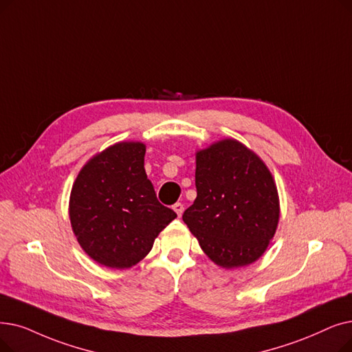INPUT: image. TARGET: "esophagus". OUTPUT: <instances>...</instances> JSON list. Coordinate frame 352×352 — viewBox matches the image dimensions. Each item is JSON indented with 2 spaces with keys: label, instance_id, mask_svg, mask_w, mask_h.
<instances>
[{
  "label": "esophagus",
  "instance_id": "esophagus-1",
  "mask_svg": "<svg viewBox=\"0 0 352 352\" xmlns=\"http://www.w3.org/2000/svg\"><path fill=\"white\" fill-rule=\"evenodd\" d=\"M173 208H174V211L178 214V217H181L182 212H184V206H182L181 203H175V204L173 206Z\"/></svg>",
  "mask_w": 352,
  "mask_h": 352
}]
</instances>
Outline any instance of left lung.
I'll return each instance as SVG.
<instances>
[{"label": "left lung", "instance_id": "left-lung-1", "mask_svg": "<svg viewBox=\"0 0 352 352\" xmlns=\"http://www.w3.org/2000/svg\"><path fill=\"white\" fill-rule=\"evenodd\" d=\"M197 198L182 220L217 266L256 262L279 223V195L266 164L236 140L195 154Z\"/></svg>", "mask_w": 352, "mask_h": 352}]
</instances>
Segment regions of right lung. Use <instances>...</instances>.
<instances>
[{"label": "right lung", "instance_id": "1", "mask_svg": "<svg viewBox=\"0 0 352 352\" xmlns=\"http://www.w3.org/2000/svg\"><path fill=\"white\" fill-rule=\"evenodd\" d=\"M145 144L118 142L90 158L70 192L73 233L99 265L128 269L151 252L177 214L157 200L148 179Z\"/></svg>", "mask_w": 352, "mask_h": 352}]
</instances>
